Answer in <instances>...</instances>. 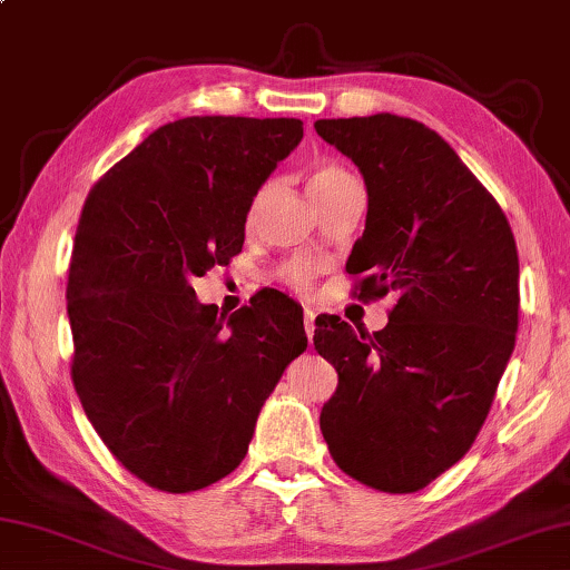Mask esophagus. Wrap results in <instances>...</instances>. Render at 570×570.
Listing matches in <instances>:
<instances>
[{"mask_svg": "<svg viewBox=\"0 0 570 570\" xmlns=\"http://www.w3.org/2000/svg\"><path fill=\"white\" fill-rule=\"evenodd\" d=\"M314 317H317V314H314L312 309L304 312V333H307L309 345H312V337H314Z\"/></svg>", "mask_w": 570, "mask_h": 570, "instance_id": "obj_1", "label": "esophagus"}]
</instances>
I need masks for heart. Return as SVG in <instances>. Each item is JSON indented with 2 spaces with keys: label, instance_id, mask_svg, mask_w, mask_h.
I'll return each mask as SVG.
<instances>
[{
  "label": "heart",
  "instance_id": "heart-1",
  "mask_svg": "<svg viewBox=\"0 0 570 570\" xmlns=\"http://www.w3.org/2000/svg\"><path fill=\"white\" fill-rule=\"evenodd\" d=\"M351 181H355V178L347 174L343 166L314 164L307 171V194L312 197V202H320L322 197H327V194H333L335 189H340V186H345ZM263 197H266V191H258L256 197H253L250 217H256ZM282 278L286 286L296 288V292H307V288L312 286L314 268L307 266V263H288V266H284V271H282Z\"/></svg>",
  "mask_w": 570,
  "mask_h": 570
}]
</instances>
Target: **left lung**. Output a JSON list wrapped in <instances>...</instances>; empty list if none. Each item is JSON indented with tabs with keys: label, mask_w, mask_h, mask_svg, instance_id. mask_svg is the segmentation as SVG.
I'll use <instances>...</instances> for the list:
<instances>
[{
	"label": "left lung",
	"mask_w": 570,
	"mask_h": 570,
	"mask_svg": "<svg viewBox=\"0 0 570 570\" xmlns=\"http://www.w3.org/2000/svg\"><path fill=\"white\" fill-rule=\"evenodd\" d=\"M358 166L366 230L345 271L353 296L396 292L384 330L335 317L314 351L337 371L320 412L330 455L351 479L412 494L469 453L520 325V261L502 207L458 153L410 117L317 120Z\"/></svg>",
	"instance_id": "8db88e82"
}]
</instances>
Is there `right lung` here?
<instances>
[{
  "instance_id": "add662e5",
  "label": "right lung",
  "mask_w": 570,
  "mask_h": 570,
  "mask_svg": "<svg viewBox=\"0 0 570 570\" xmlns=\"http://www.w3.org/2000/svg\"><path fill=\"white\" fill-rule=\"evenodd\" d=\"M302 135L294 117H184L83 202L66 286L73 389L109 453L153 489L186 494L233 473L307 347L284 294L225 320L191 288L243 250L253 197Z\"/></svg>"
}]
</instances>
